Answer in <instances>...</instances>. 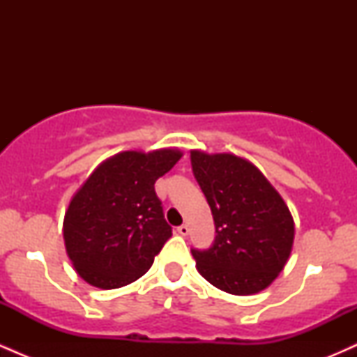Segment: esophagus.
Masks as SVG:
<instances>
[{
    "label": "esophagus",
    "mask_w": 357,
    "mask_h": 357,
    "mask_svg": "<svg viewBox=\"0 0 357 357\" xmlns=\"http://www.w3.org/2000/svg\"><path fill=\"white\" fill-rule=\"evenodd\" d=\"M178 233L181 236H186L188 233H190V227H188V225H181V227H178Z\"/></svg>",
    "instance_id": "34e87169"
}]
</instances>
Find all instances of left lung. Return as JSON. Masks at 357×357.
I'll return each instance as SVG.
<instances>
[{
	"label": "left lung",
	"mask_w": 357,
	"mask_h": 357,
	"mask_svg": "<svg viewBox=\"0 0 357 357\" xmlns=\"http://www.w3.org/2000/svg\"><path fill=\"white\" fill-rule=\"evenodd\" d=\"M191 166L215 220L211 248L191 250L196 268L233 296L272 284L292 252L296 225L284 198L248 159L191 151Z\"/></svg>",
	"instance_id": "left-lung-1"
}]
</instances>
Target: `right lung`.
<instances>
[{
  "label": "right lung",
  "mask_w": 357,
  "mask_h": 357,
  "mask_svg": "<svg viewBox=\"0 0 357 357\" xmlns=\"http://www.w3.org/2000/svg\"><path fill=\"white\" fill-rule=\"evenodd\" d=\"M181 155L176 147L122 151L100 162L72 196L63 218L65 248L87 284L119 289L151 268L173 235L154 183Z\"/></svg>",
  "instance_id": "add662e5"
}]
</instances>
